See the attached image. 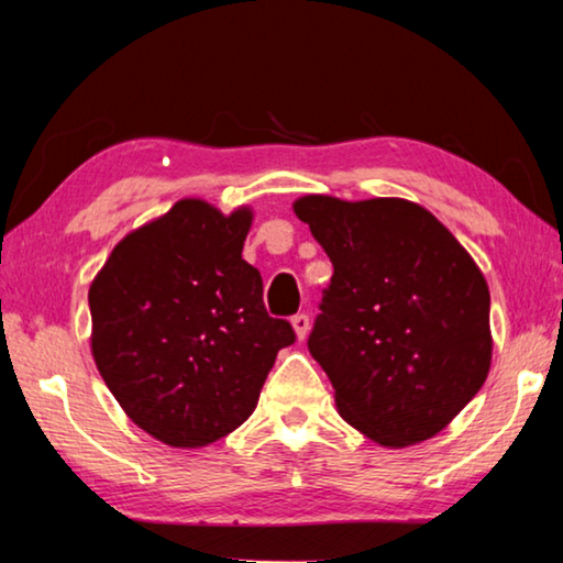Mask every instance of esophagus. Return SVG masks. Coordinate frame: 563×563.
<instances>
[{"label": "esophagus", "instance_id": "1", "mask_svg": "<svg viewBox=\"0 0 563 563\" xmlns=\"http://www.w3.org/2000/svg\"><path fill=\"white\" fill-rule=\"evenodd\" d=\"M290 325H292V331H296V339L306 341V335L310 331V318L306 313H298V316H292Z\"/></svg>", "mask_w": 563, "mask_h": 563}]
</instances>
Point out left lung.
Returning a JSON list of instances; mask_svg holds the SVG:
<instances>
[{
    "mask_svg": "<svg viewBox=\"0 0 563 563\" xmlns=\"http://www.w3.org/2000/svg\"><path fill=\"white\" fill-rule=\"evenodd\" d=\"M292 212L333 263L308 349L339 415L382 448L434 438L490 372L481 267L417 201L306 195Z\"/></svg>",
    "mask_w": 563,
    "mask_h": 563,
    "instance_id": "left-lung-1",
    "label": "left lung"
}]
</instances>
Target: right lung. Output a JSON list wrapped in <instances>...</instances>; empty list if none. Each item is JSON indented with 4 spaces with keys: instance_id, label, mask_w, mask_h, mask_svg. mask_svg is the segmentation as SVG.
Here are the masks:
<instances>
[{
    "instance_id": "obj_1",
    "label": "right lung",
    "mask_w": 563,
    "mask_h": 563,
    "mask_svg": "<svg viewBox=\"0 0 563 563\" xmlns=\"http://www.w3.org/2000/svg\"><path fill=\"white\" fill-rule=\"evenodd\" d=\"M253 209L205 199L131 230L90 283V354L133 424L169 448L217 442L255 412L278 351L296 341L242 260Z\"/></svg>"
}]
</instances>
